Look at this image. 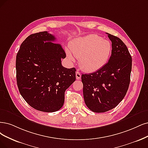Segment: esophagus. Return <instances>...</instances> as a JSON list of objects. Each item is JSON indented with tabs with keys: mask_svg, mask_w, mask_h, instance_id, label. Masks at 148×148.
<instances>
[{
	"mask_svg": "<svg viewBox=\"0 0 148 148\" xmlns=\"http://www.w3.org/2000/svg\"><path fill=\"white\" fill-rule=\"evenodd\" d=\"M75 76H76V79H77V80L80 79V78H81V74L78 71H76V73H75Z\"/></svg>",
	"mask_w": 148,
	"mask_h": 148,
	"instance_id": "1",
	"label": "esophagus"
}]
</instances>
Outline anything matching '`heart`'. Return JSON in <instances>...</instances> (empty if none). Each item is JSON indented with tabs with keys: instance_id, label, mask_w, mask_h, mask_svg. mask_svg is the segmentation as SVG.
<instances>
[{
	"instance_id": "obj_1",
	"label": "heart",
	"mask_w": 148,
	"mask_h": 148,
	"mask_svg": "<svg viewBox=\"0 0 148 148\" xmlns=\"http://www.w3.org/2000/svg\"><path fill=\"white\" fill-rule=\"evenodd\" d=\"M71 52L79 58L80 66L88 72H95L104 66L111 52V44L95 34L77 38L71 45ZM69 52L67 56L71 62L74 58Z\"/></svg>"
}]
</instances>
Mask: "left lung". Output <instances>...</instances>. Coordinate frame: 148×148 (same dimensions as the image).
<instances>
[{
  "label": "left lung",
  "instance_id": "obj_1",
  "mask_svg": "<svg viewBox=\"0 0 148 148\" xmlns=\"http://www.w3.org/2000/svg\"><path fill=\"white\" fill-rule=\"evenodd\" d=\"M112 55L104 66L95 73L82 75L85 104L90 110L103 113L116 107L127 93L132 70V57L117 36L108 34Z\"/></svg>",
  "mask_w": 148,
  "mask_h": 148
}]
</instances>
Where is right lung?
<instances>
[{"instance_id":"obj_1","label":"right lung","mask_w":148,"mask_h":148,"mask_svg":"<svg viewBox=\"0 0 148 148\" xmlns=\"http://www.w3.org/2000/svg\"><path fill=\"white\" fill-rule=\"evenodd\" d=\"M46 31L32 34L16 56V80L21 96L32 107L54 112L62 107L64 92L75 80V69L62 65L66 53Z\"/></svg>"}]
</instances>
